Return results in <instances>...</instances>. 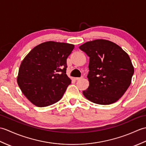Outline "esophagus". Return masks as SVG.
Segmentation results:
<instances>
[{
  "mask_svg": "<svg viewBox=\"0 0 146 146\" xmlns=\"http://www.w3.org/2000/svg\"><path fill=\"white\" fill-rule=\"evenodd\" d=\"M81 79H82V77H80V78H78V77H77V78H75V80H80Z\"/></svg>",
  "mask_w": 146,
  "mask_h": 146,
  "instance_id": "1",
  "label": "esophagus"
}]
</instances>
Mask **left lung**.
Instances as JSON below:
<instances>
[{
    "label": "left lung",
    "mask_w": 146,
    "mask_h": 146,
    "mask_svg": "<svg viewBox=\"0 0 146 146\" xmlns=\"http://www.w3.org/2000/svg\"><path fill=\"white\" fill-rule=\"evenodd\" d=\"M79 48L90 57L89 86L83 94L100 105L117 102L131 83L134 72L129 56L119 46L105 39L88 41Z\"/></svg>",
    "instance_id": "1"
}]
</instances>
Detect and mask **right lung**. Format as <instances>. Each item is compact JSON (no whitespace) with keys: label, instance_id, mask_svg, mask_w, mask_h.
Segmentation results:
<instances>
[{"label":"right lung","instance_id":"add662e5","mask_svg":"<svg viewBox=\"0 0 146 146\" xmlns=\"http://www.w3.org/2000/svg\"><path fill=\"white\" fill-rule=\"evenodd\" d=\"M75 46L47 41L34 48L21 62L17 84L25 97L39 107L56 103L71 80L66 74V59Z\"/></svg>","mask_w":146,"mask_h":146}]
</instances>
